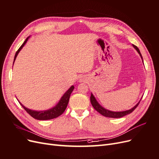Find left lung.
<instances>
[{"mask_svg": "<svg viewBox=\"0 0 159 159\" xmlns=\"http://www.w3.org/2000/svg\"><path fill=\"white\" fill-rule=\"evenodd\" d=\"M133 47L134 48L137 50V51L139 52V54H140L141 58L143 60V57L141 56L140 50H139V49L136 46H134V45H133ZM90 102L91 103V105H92V106L93 107V108L96 111H97L98 112H99L100 114H102V115H103V116H105V117H111V118H120V117H122L125 116V115H128L129 113H132L133 111L137 108V107L139 105V103H140V102H139L135 105V106H134V107H133L132 109H129V110L125 111H121V112H113V111H108L107 109H105L103 108L102 106H101V105L98 103L97 101H96V99H95L94 96L93 95L92 93H91Z\"/></svg>", "mask_w": 159, "mask_h": 159, "instance_id": "obj_1", "label": "left lung"}]
</instances>
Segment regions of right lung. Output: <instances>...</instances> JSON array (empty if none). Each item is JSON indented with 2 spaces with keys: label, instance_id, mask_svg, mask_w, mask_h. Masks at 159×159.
<instances>
[{
  "label": "right lung",
  "instance_id": "obj_1",
  "mask_svg": "<svg viewBox=\"0 0 159 159\" xmlns=\"http://www.w3.org/2000/svg\"><path fill=\"white\" fill-rule=\"evenodd\" d=\"M28 39V37L25 40V41L24 42V43L22 44V46L20 48H19V49L16 52L15 56H14V60H16V56L18 54V52L20 51V50L22 48V47L25 46V44H26V42H27ZM13 64H14V62H13ZM74 89V87L73 85H72L71 87L68 91H66L65 94L63 96H62V98L60 99V102L58 103V104L56 105V107H54V108H52L51 109L45 111H36L30 110L29 109H27L26 107H25L20 103V104L22 105V107L25 109L26 111L30 115V116H32L33 118H34L36 119H38V120H48V119H54V118L59 117L60 115H61L62 113L64 112V111L66 110V109L67 107V105H68V104L70 95H71L72 91H73Z\"/></svg>",
  "mask_w": 159,
  "mask_h": 159
}]
</instances>
